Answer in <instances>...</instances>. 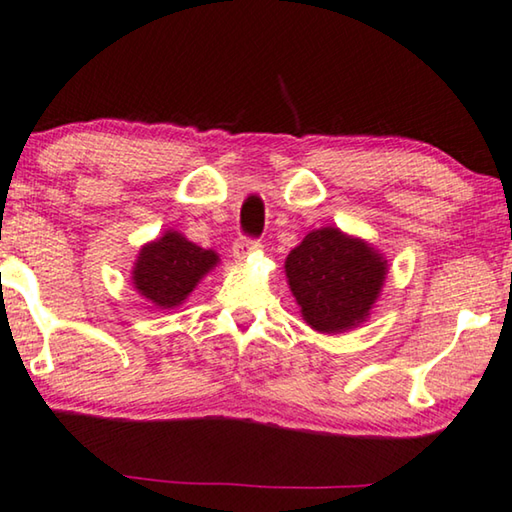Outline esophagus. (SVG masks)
Wrapping results in <instances>:
<instances>
[{"label":"esophagus","mask_w":512,"mask_h":512,"mask_svg":"<svg viewBox=\"0 0 512 512\" xmlns=\"http://www.w3.org/2000/svg\"><path fill=\"white\" fill-rule=\"evenodd\" d=\"M255 250H259V239H250V236H239L232 246V253L236 259H246L250 253H255Z\"/></svg>","instance_id":"esophagus-1"}]
</instances>
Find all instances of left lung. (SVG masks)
I'll return each mask as SVG.
<instances>
[{
	"label": "left lung",
	"instance_id": "8db88e82",
	"mask_svg": "<svg viewBox=\"0 0 512 512\" xmlns=\"http://www.w3.org/2000/svg\"><path fill=\"white\" fill-rule=\"evenodd\" d=\"M289 287L315 331L338 333L368 317L386 278V259L335 227L310 232L285 262Z\"/></svg>",
	"mask_w": 512,
	"mask_h": 512
}]
</instances>
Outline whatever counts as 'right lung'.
<instances>
[{
  "label": "right lung",
  "instance_id": "obj_1",
  "mask_svg": "<svg viewBox=\"0 0 512 512\" xmlns=\"http://www.w3.org/2000/svg\"><path fill=\"white\" fill-rule=\"evenodd\" d=\"M218 257L177 232H167L140 250L133 280L137 292L160 308H174L207 273Z\"/></svg>",
  "mask_w": 512,
  "mask_h": 512
}]
</instances>
